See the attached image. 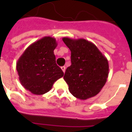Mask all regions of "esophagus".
<instances>
[{"label":"esophagus","instance_id":"34e87169","mask_svg":"<svg viewBox=\"0 0 132 132\" xmlns=\"http://www.w3.org/2000/svg\"><path fill=\"white\" fill-rule=\"evenodd\" d=\"M61 68H62V71H63L64 73V72H65V71H66V67H65V66H62V67H61Z\"/></svg>","mask_w":132,"mask_h":132}]
</instances>
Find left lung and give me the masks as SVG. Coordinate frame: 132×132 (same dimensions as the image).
<instances>
[{"mask_svg": "<svg viewBox=\"0 0 132 132\" xmlns=\"http://www.w3.org/2000/svg\"><path fill=\"white\" fill-rule=\"evenodd\" d=\"M71 51V65L64 79L71 94L81 100L96 96L108 77V61L92 42L79 38H63Z\"/></svg>", "mask_w": 132, "mask_h": 132, "instance_id": "8db88e82", "label": "left lung"}]
</instances>
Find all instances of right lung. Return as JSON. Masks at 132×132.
<instances>
[{"label": "right lung", "instance_id": "right-lung-1", "mask_svg": "<svg viewBox=\"0 0 132 132\" xmlns=\"http://www.w3.org/2000/svg\"><path fill=\"white\" fill-rule=\"evenodd\" d=\"M55 38L46 36L28 46L16 63V70L22 86L34 94L48 92L55 81L64 76L56 64L54 50Z\"/></svg>", "mask_w": 132, "mask_h": 132}]
</instances>
